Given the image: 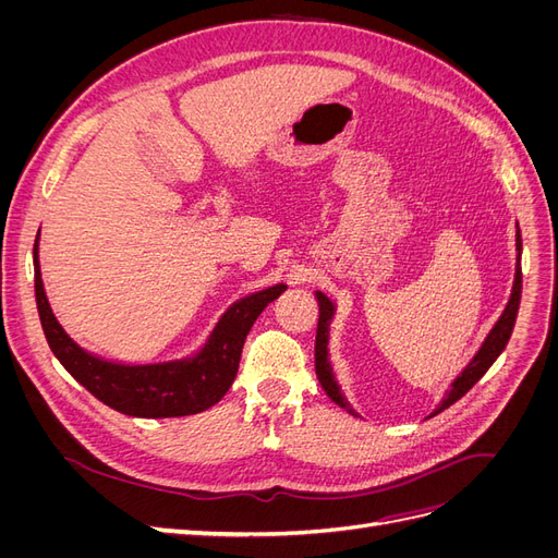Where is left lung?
Wrapping results in <instances>:
<instances>
[{"label": "left lung", "instance_id": "8db88e82", "mask_svg": "<svg viewBox=\"0 0 558 558\" xmlns=\"http://www.w3.org/2000/svg\"><path fill=\"white\" fill-rule=\"evenodd\" d=\"M314 295L318 302V328H316V344H314V365H316L318 384L326 391V396L335 404H340L344 412H349L351 416H361L356 410H353V404L349 402L347 393L342 391V386H340V381H337V375H335V367L330 363V347L328 344H330V326H332V318L337 314V305H335V300L328 298L324 291H314ZM519 300H521V234H519V226H517V265H514V281H512L508 305H505L494 328L488 330V335L484 337V342L475 351V356H472L461 373L456 375V379L445 391L442 400L437 402V408L426 418L445 412L456 400H461L470 391V388L486 375V369L496 363V359L500 356L505 344H508L510 335H512L517 312H519Z\"/></svg>", "mask_w": 558, "mask_h": 558}]
</instances>
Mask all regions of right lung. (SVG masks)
<instances>
[{
	"mask_svg": "<svg viewBox=\"0 0 558 558\" xmlns=\"http://www.w3.org/2000/svg\"><path fill=\"white\" fill-rule=\"evenodd\" d=\"M289 286L275 283L248 293L223 312L193 353L158 363L111 361L76 344L56 318L41 281L39 234L35 242V295L50 351L83 388L107 408L140 418L199 414L221 400L238 377L244 340L269 302Z\"/></svg>",
	"mask_w": 558,
	"mask_h": 558,
	"instance_id": "obj_1",
	"label": "right lung"
}]
</instances>
